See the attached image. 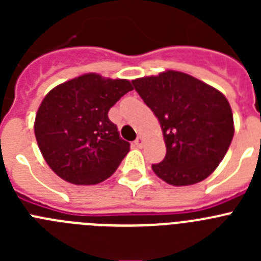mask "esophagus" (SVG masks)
I'll use <instances>...</instances> for the list:
<instances>
[{
	"label": "esophagus",
	"mask_w": 261,
	"mask_h": 261,
	"mask_svg": "<svg viewBox=\"0 0 261 261\" xmlns=\"http://www.w3.org/2000/svg\"><path fill=\"white\" fill-rule=\"evenodd\" d=\"M142 145H144V138H142L141 136H138V137L136 138L135 146L136 147H142Z\"/></svg>",
	"instance_id": "1"
}]
</instances>
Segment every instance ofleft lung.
<instances>
[{
    "mask_svg": "<svg viewBox=\"0 0 261 261\" xmlns=\"http://www.w3.org/2000/svg\"><path fill=\"white\" fill-rule=\"evenodd\" d=\"M145 105L158 117L166 156L151 165L171 186L204 180L220 165L234 136L231 107L222 93L181 71L132 81Z\"/></svg>",
    "mask_w": 261,
    "mask_h": 261,
    "instance_id": "8db88e82",
    "label": "left lung"
}]
</instances>
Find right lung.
<instances>
[{"label":"right lung","instance_id":"1","mask_svg":"<svg viewBox=\"0 0 261 261\" xmlns=\"http://www.w3.org/2000/svg\"><path fill=\"white\" fill-rule=\"evenodd\" d=\"M128 80L90 73L66 81L43 99L35 119L39 149L53 171L73 184H98L129 151L108 111L128 91Z\"/></svg>","mask_w":261,"mask_h":261}]
</instances>
